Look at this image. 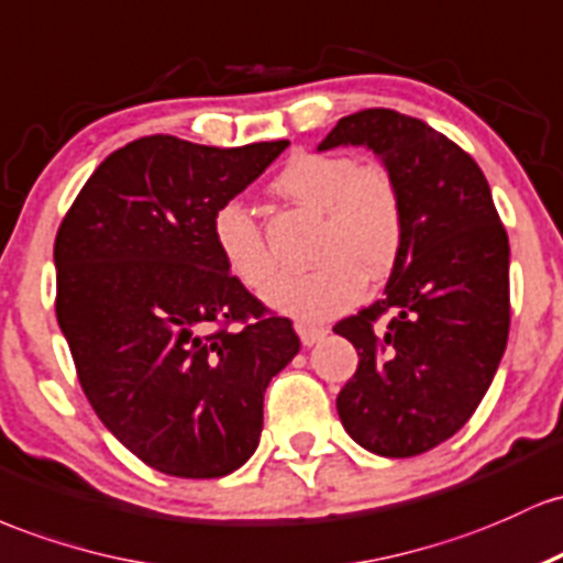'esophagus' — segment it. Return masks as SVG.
<instances>
[{
	"mask_svg": "<svg viewBox=\"0 0 563 563\" xmlns=\"http://www.w3.org/2000/svg\"><path fill=\"white\" fill-rule=\"evenodd\" d=\"M327 327H313V324H298V334H300V343L306 345V349H311V345L319 343V340L327 338Z\"/></svg>",
	"mask_w": 563,
	"mask_h": 563,
	"instance_id": "34e87169",
	"label": "esophagus"
}]
</instances>
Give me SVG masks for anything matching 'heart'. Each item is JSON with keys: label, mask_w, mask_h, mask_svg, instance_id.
<instances>
[{"label": "heart", "mask_w": 563, "mask_h": 563, "mask_svg": "<svg viewBox=\"0 0 563 563\" xmlns=\"http://www.w3.org/2000/svg\"><path fill=\"white\" fill-rule=\"evenodd\" d=\"M289 205L319 214L306 274L287 276L268 302L298 321H327L362 295L364 279H380L399 261L407 236V207L399 180L383 164H362L343 151H298L274 178ZM220 261L252 292H265L279 263L261 223L242 201H223L210 220Z\"/></svg>", "instance_id": "obj_1"}]
</instances>
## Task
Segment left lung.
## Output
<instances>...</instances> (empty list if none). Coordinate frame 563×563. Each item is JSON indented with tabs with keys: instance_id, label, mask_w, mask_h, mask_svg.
<instances>
[{
	"instance_id": "8db88e82",
	"label": "left lung",
	"mask_w": 563,
	"mask_h": 563,
	"mask_svg": "<svg viewBox=\"0 0 563 563\" xmlns=\"http://www.w3.org/2000/svg\"><path fill=\"white\" fill-rule=\"evenodd\" d=\"M338 145L369 148L399 180L407 207L383 300L334 324L358 353L338 415L364 450L415 457L471 420L500 366L510 327L508 233L478 164L422 119L351 113L319 151Z\"/></svg>"
}]
</instances>
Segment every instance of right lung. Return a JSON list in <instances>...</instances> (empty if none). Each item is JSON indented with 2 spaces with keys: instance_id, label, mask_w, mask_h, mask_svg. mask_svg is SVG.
Returning a JSON list of instances; mask_svg holds the SVG:
<instances>
[{
  "instance_id": "1",
  "label": "right lung",
  "mask_w": 563,
  "mask_h": 563,
  "mask_svg": "<svg viewBox=\"0 0 563 563\" xmlns=\"http://www.w3.org/2000/svg\"><path fill=\"white\" fill-rule=\"evenodd\" d=\"M287 145L132 141L100 162L55 236V313L81 390L167 476L242 468L261 441L265 388L300 351L292 321L231 276L210 233L212 212Z\"/></svg>"
}]
</instances>
